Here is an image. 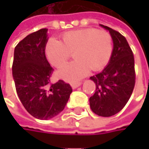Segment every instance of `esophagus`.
Segmentation results:
<instances>
[{"label": "esophagus", "mask_w": 149, "mask_h": 149, "mask_svg": "<svg viewBox=\"0 0 149 149\" xmlns=\"http://www.w3.org/2000/svg\"><path fill=\"white\" fill-rule=\"evenodd\" d=\"M81 85V83L79 82V83H72V89H76V88H77L78 86H80Z\"/></svg>", "instance_id": "esophagus-1"}]
</instances>
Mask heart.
<instances>
[{
    "label": "heart",
    "instance_id": "1",
    "mask_svg": "<svg viewBox=\"0 0 149 149\" xmlns=\"http://www.w3.org/2000/svg\"><path fill=\"white\" fill-rule=\"evenodd\" d=\"M113 51L111 35L106 31L85 28L70 31L62 35V42L51 39L45 45L48 61L55 67L63 66L74 55V62L58 71L66 81L80 80L92 71H99L109 63Z\"/></svg>",
    "mask_w": 149,
    "mask_h": 149
}]
</instances>
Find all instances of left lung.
Returning a JSON list of instances; mask_svg holds the SVG:
<instances>
[{
    "label": "left lung",
    "instance_id": "obj_1",
    "mask_svg": "<svg viewBox=\"0 0 149 149\" xmlns=\"http://www.w3.org/2000/svg\"><path fill=\"white\" fill-rule=\"evenodd\" d=\"M100 26L109 32L114 46L108 65L90 77L96 84L90 106L95 114L108 117L121 111L132 95L135 84L134 59L124 36L109 26Z\"/></svg>",
    "mask_w": 149,
    "mask_h": 149
}]
</instances>
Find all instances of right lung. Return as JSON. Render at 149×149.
<instances>
[{"label": "right lung", "mask_w": 149, "mask_h": 149, "mask_svg": "<svg viewBox=\"0 0 149 149\" xmlns=\"http://www.w3.org/2000/svg\"><path fill=\"white\" fill-rule=\"evenodd\" d=\"M47 40L46 28L27 35L15 46L12 66L19 99L30 115L40 120L58 115L72 92L63 80L50 84L53 69L45 57Z\"/></svg>", "instance_id": "add662e5"}]
</instances>
